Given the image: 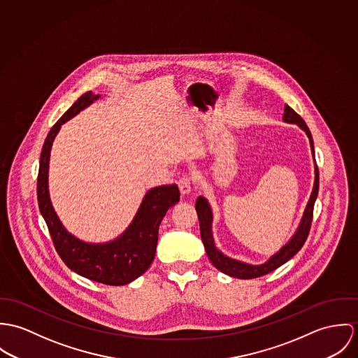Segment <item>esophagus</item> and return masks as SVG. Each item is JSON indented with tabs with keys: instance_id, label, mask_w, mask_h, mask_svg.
Masks as SVG:
<instances>
[{
	"instance_id": "34e87169",
	"label": "esophagus",
	"mask_w": 358,
	"mask_h": 358,
	"mask_svg": "<svg viewBox=\"0 0 358 358\" xmlns=\"http://www.w3.org/2000/svg\"><path fill=\"white\" fill-rule=\"evenodd\" d=\"M178 188H180L181 195H188V194L192 191V181H191V178L182 177V178L178 181Z\"/></svg>"
}]
</instances>
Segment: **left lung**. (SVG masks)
Listing matches in <instances>:
<instances>
[{"label":"left lung","instance_id":"obj_1","mask_svg":"<svg viewBox=\"0 0 358 358\" xmlns=\"http://www.w3.org/2000/svg\"><path fill=\"white\" fill-rule=\"evenodd\" d=\"M282 120L287 123H294L298 124L309 137V143H310V148H312V155L315 160V184H313V191L310 194L309 201L306 204V208L303 211L302 220L299 222V227L296 228L295 234L292 235V238H289L276 254H273L266 262L261 264V265H251V264H245L238 259L229 258L225 254H222L214 243L213 238V210L211 206L208 203V200L204 196H199L196 200V213H198L199 224H200V236L201 241L204 244L206 252L208 259L211 261V264L221 271L222 273L231 276V278H255L264 275H268L271 272H273L275 269H278V266H281L282 264H285L288 259H291L305 244L309 231H310V225H312V220H313V207H315V201L317 199L318 194V169L315 159V145H313V138H312V133L309 130V127L306 126L305 120H302L291 107L285 106L284 107V117Z\"/></svg>","mask_w":358,"mask_h":358}]
</instances>
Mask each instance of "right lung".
I'll return each instance as SVG.
<instances>
[{
  "label": "right lung",
  "mask_w": 358,
  "mask_h": 358,
  "mask_svg": "<svg viewBox=\"0 0 358 358\" xmlns=\"http://www.w3.org/2000/svg\"><path fill=\"white\" fill-rule=\"evenodd\" d=\"M99 99L100 94H93L92 92L82 94L48 133L41 152L37 180L38 206L57 254L71 271L107 285H124L140 278L152 264L160 222L167 210L178 203L180 191L176 184L150 189L126 231L107 243L83 241L63 227L49 196L50 150L62 124Z\"/></svg>",
  "instance_id": "add662e5"
}]
</instances>
